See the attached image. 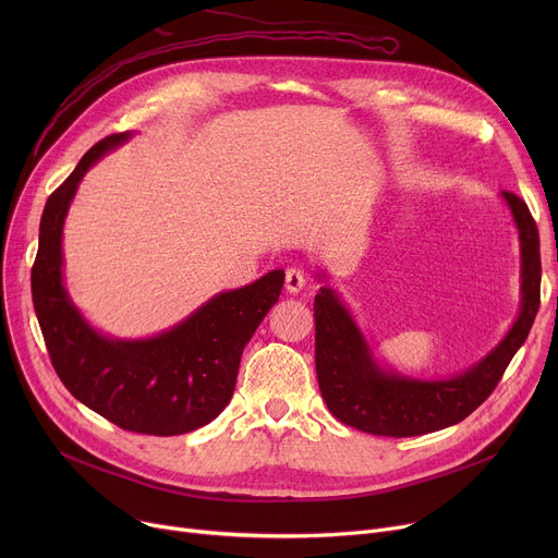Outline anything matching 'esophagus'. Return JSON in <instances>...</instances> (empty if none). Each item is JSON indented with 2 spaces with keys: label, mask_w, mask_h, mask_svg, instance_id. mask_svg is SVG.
Instances as JSON below:
<instances>
[{
  "label": "esophagus",
  "mask_w": 558,
  "mask_h": 558,
  "mask_svg": "<svg viewBox=\"0 0 558 558\" xmlns=\"http://www.w3.org/2000/svg\"><path fill=\"white\" fill-rule=\"evenodd\" d=\"M305 287V274L301 269H287L284 271V289L289 294H299V291Z\"/></svg>",
  "instance_id": "esophagus-1"
}]
</instances>
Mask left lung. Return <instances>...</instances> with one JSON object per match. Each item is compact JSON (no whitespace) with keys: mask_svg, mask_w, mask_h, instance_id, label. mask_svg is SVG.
<instances>
[{"mask_svg":"<svg viewBox=\"0 0 558 558\" xmlns=\"http://www.w3.org/2000/svg\"><path fill=\"white\" fill-rule=\"evenodd\" d=\"M520 234L522 303L507 337L475 366L450 379H416L385 371L373 360L353 314L337 291L314 299L316 377L328 409L341 423L375 436H421L457 425L493 393L530 335L541 305V240L526 203L502 192Z\"/></svg>","mask_w":558,"mask_h":558,"instance_id":"obj_1","label":"left lung"}]
</instances>
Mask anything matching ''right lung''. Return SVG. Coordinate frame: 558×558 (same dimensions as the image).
<instances>
[{"instance_id": "1", "label": "right lung", "mask_w": 558, "mask_h": 558, "mask_svg": "<svg viewBox=\"0 0 558 558\" xmlns=\"http://www.w3.org/2000/svg\"><path fill=\"white\" fill-rule=\"evenodd\" d=\"M129 137L97 142L47 198L32 296L51 364L76 400L122 429L175 436L208 425L230 402L244 345L278 303L284 271L221 291L151 339H110L87 326L63 284V223L85 171Z\"/></svg>"}]
</instances>
